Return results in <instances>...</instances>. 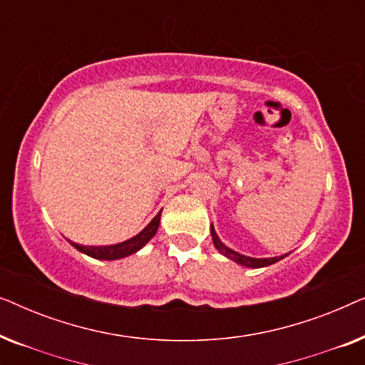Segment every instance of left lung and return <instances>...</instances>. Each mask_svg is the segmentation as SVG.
Segmentation results:
<instances>
[{
  "instance_id": "obj_1",
  "label": "left lung",
  "mask_w": 365,
  "mask_h": 365,
  "mask_svg": "<svg viewBox=\"0 0 365 365\" xmlns=\"http://www.w3.org/2000/svg\"><path fill=\"white\" fill-rule=\"evenodd\" d=\"M211 236H212V241H214V246H216V249L221 254H224V256L232 259V261H236L237 264H242V266L246 267H266V266H271V264L281 261V257H269V259H254V257H247V256H242V254H239L236 251H232V249H229L224 246V244L219 241L217 234L216 231H214V227L211 226ZM287 256V254H286Z\"/></svg>"
}]
</instances>
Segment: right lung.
<instances>
[{
	"instance_id": "obj_1",
	"label": "right lung",
	"mask_w": 365,
	"mask_h": 365,
	"mask_svg": "<svg viewBox=\"0 0 365 365\" xmlns=\"http://www.w3.org/2000/svg\"><path fill=\"white\" fill-rule=\"evenodd\" d=\"M159 219H161V212L156 214V217H154L153 221L138 234V236L128 239V241H124V242L114 244V246H98L96 247V246H79V244H76V242H71V244L78 249V251L84 252L89 257L103 259V261L121 259V257L129 256V254H134L136 251H139V249H141L144 244H146L149 239L156 234L158 227H159Z\"/></svg>"
}]
</instances>
